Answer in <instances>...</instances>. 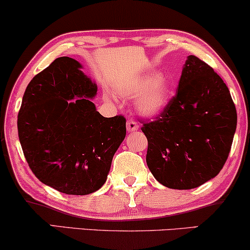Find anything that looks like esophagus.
<instances>
[{"label": "esophagus", "instance_id": "1", "mask_svg": "<svg viewBox=\"0 0 250 250\" xmlns=\"http://www.w3.org/2000/svg\"><path fill=\"white\" fill-rule=\"evenodd\" d=\"M126 128H127V131L132 133V132H135L139 130V125H138V123L135 122L134 119L130 118L127 120V124H126Z\"/></svg>", "mask_w": 250, "mask_h": 250}]
</instances>
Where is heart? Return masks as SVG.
<instances>
[{
  "label": "heart",
  "instance_id": "heart-1",
  "mask_svg": "<svg viewBox=\"0 0 250 250\" xmlns=\"http://www.w3.org/2000/svg\"><path fill=\"white\" fill-rule=\"evenodd\" d=\"M125 96L135 98L137 107L145 116H155L162 112L170 102L171 81L163 74H148L123 89Z\"/></svg>",
  "mask_w": 250,
  "mask_h": 250
}]
</instances>
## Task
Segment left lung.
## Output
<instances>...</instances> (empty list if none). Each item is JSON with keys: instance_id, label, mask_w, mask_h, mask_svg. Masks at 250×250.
<instances>
[{"instance_id": "8db88e82", "label": "left lung", "mask_w": 250, "mask_h": 250, "mask_svg": "<svg viewBox=\"0 0 250 250\" xmlns=\"http://www.w3.org/2000/svg\"><path fill=\"white\" fill-rule=\"evenodd\" d=\"M229 88L211 66L189 55L176 95L141 131L148 141L146 162L170 189H193L219 174L236 130Z\"/></svg>"}]
</instances>
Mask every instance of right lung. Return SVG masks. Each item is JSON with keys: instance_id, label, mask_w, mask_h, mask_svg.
Segmentation results:
<instances>
[{"instance_id": "obj_1", "label": "right lung", "mask_w": 250, "mask_h": 250, "mask_svg": "<svg viewBox=\"0 0 250 250\" xmlns=\"http://www.w3.org/2000/svg\"><path fill=\"white\" fill-rule=\"evenodd\" d=\"M81 68L79 61L61 57L37 74L24 92L17 127L36 177L62 193L83 196L105 183L126 119L96 111L90 98L97 87Z\"/></svg>"}]
</instances>
